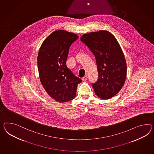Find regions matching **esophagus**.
Here are the masks:
<instances>
[{
  "label": "esophagus",
  "instance_id": "esophagus-1",
  "mask_svg": "<svg viewBox=\"0 0 154 154\" xmlns=\"http://www.w3.org/2000/svg\"><path fill=\"white\" fill-rule=\"evenodd\" d=\"M88 76L87 75H85L84 77H83V78H82V80L84 81V82H85V81H86L87 79H88Z\"/></svg>",
  "mask_w": 154,
  "mask_h": 154
}]
</instances>
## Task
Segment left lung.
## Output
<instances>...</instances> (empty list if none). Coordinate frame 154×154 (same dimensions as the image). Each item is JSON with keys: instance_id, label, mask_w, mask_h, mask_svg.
Instances as JSON below:
<instances>
[{"instance_id": "left-lung-1", "label": "left lung", "mask_w": 154, "mask_h": 154, "mask_svg": "<svg viewBox=\"0 0 154 154\" xmlns=\"http://www.w3.org/2000/svg\"><path fill=\"white\" fill-rule=\"evenodd\" d=\"M80 40L96 60L98 78L92 84L95 94L111 98L121 91L126 78V62L119 44L110 32L103 30L84 34Z\"/></svg>"}]
</instances>
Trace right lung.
Listing matches in <instances>:
<instances>
[{
  "label": "right lung",
  "mask_w": 154,
  "mask_h": 154,
  "mask_svg": "<svg viewBox=\"0 0 154 154\" xmlns=\"http://www.w3.org/2000/svg\"><path fill=\"white\" fill-rule=\"evenodd\" d=\"M78 38L75 33L64 30L53 32L40 47L37 65L40 81L48 94L56 101L72 100L82 80L66 65L70 47Z\"/></svg>",
  "instance_id": "right-lung-1"
}]
</instances>
